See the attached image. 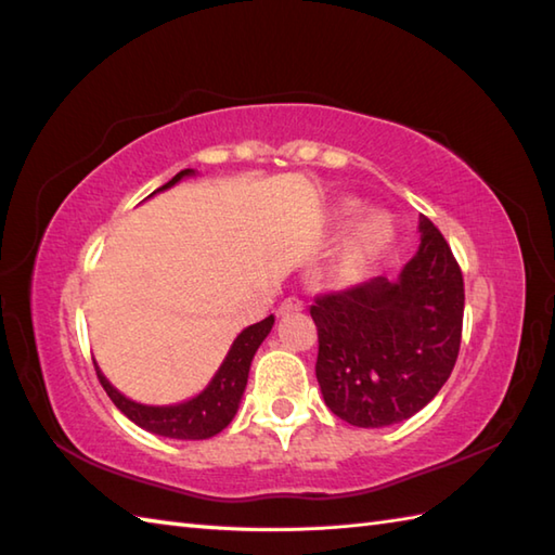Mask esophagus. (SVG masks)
I'll return each instance as SVG.
<instances>
[{
  "instance_id": "34e87169",
  "label": "esophagus",
  "mask_w": 555,
  "mask_h": 555,
  "mask_svg": "<svg viewBox=\"0 0 555 555\" xmlns=\"http://www.w3.org/2000/svg\"><path fill=\"white\" fill-rule=\"evenodd\" d=\"M298 310H302V300H298V298H286L284 302H281L279 314H288V312H298Z\"/></svg>"
}]
</instances>
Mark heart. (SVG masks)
Wrapping results in <instances>:
<instances>
[{
    "label": "heart",
    "instance_id": "1",
    "mask_svg": "<svg viewBox=\"0 0 555 555\" xmlns=\"http://www.w3.org/2000/svg\"><path fill=\"white\" fill-rule=\"evenodd\" d=\"M348 211H356V207H348ZM388 243H391V223H388V219L379 211L362 217L348 231L336 255V262L332 264L334 284L352 286L362 281L370 267L386 253Z\"/></svg>",
    "mask_w": 555,
    "mask_h": 555
}]
</instances>
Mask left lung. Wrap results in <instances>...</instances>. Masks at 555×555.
Segmentation results:
<instances>
[{
	"instance_id": "obj_1",
	"label": "left lung",
	"mask_w": 555,
	"mask_h": 555,
	"mask_svg": "<svg viewBox=\"0 0 555 555\" xmlns=\"http://www.w3.org/2000/svg\"><path fill=\"white\" fill-rule=\"evenodd\" d=\"M420 247L396 279L317 298V382L326 408L352 427L410 420L448 382L463 336V274L427 217Z\"/></svg>"
}]
</instances>
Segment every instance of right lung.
<instances>
[{"mask_svg": "<svg viewBox=\"0 0 555 555\" xmlns=\"http://www.w3.org/2000/svg\"><path fill=\"white\" fill-rule=\"evenodd\" d=\"M195 173H197L195 169H183L176 173L169 183L157 188L155 193L169 191L171 185ZM271 326H274V314H269L267 320L243 328V332L235 336L227 358H223V362L219 364V370L215 372V376H211L209 384L197 396L181 400V403H171V405L138 403V400L124 396L119 388L112 386V382L98 367V362H95V370L104 391H107V396L112 398V403L119 408L133 424H138L140 429L157 436H167V439L203 441L217 436L221 429H227L231 420L235 417V412H238L253 358L257 348L262 346V340L269 336Z\"/></svg>", "mask_w": 555, "mask_h": 555, "instance_id": "obj_1", "label": "right lung"}]
</instances>
